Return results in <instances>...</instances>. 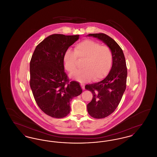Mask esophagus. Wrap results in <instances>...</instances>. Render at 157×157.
Listing matches in <instances>:
<instances>
[{"mask_svg":"<svg viewBox=\"0 0 157 157\" xmlns=\"http://www.w3.org/2000/svg\"><path fill=\"white\" fill-rule=\"evenodd\" d=\"M81 87H82V90H85V85H83V84H82V83H81Z\"/></svg>","mask_w":157,"mask_h":157,"instance_id":"obj_1","label":"esophagus"}]
</instances>
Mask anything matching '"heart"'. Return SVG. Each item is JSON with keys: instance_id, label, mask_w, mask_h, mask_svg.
I'll return each instance as SVG.
<instances>
[{"instance_id": "b5f03b06", "label": "heart", "mask_w": 157, "mask_h": 157, "mask_svg": "<svg viewBox=\"0 0 157 157\" xmlns=\"http://www.w3.org/2000/svg\"><path fill=\"white\" fill-rule=\"evenodd\" d=\"M78 59L83 60L82 69L71 76L79 82L93 79L95 82L105 78L111 71L113 56L109 48L91 39H85L75 46L74 51L68 48L63 53L64 67L70 74L77 69Z\"/></svg>"}]
</instances>
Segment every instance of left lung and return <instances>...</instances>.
I'll return each instance as SVG.
<instances>
[{
	"label": "left lung",
	"mask_w": 157,
	"mask_h": 157,
	"mask_svg": "<svg viewBox=\"0 0 157 157\" xmlns=\"http://www.w3.org/2000/svg\"><path fill=\"white\" fill-rule=\"evenodd\" d=\"M88 36L103 41L113 56L112 68L108 76L101 82L86 85L85 87L93 95L87 105L88 113L94 118H104L115 111L126 89V61L122 49L112 37L102 33H90Z\"/></svg>",
	"instance_id": "1"
}]
</instances>
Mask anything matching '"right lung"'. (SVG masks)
Wrapping results in <instances>:
<instances>
[{"mask_svg":"<svg viewBox=\"0 0 157 157\" xmlns=\"http://www.w3.org/2000/svg\"><path fill=\"white\" fill-rule=\"evenodd\" d=\"M79 35L53 34L36 46L30 62V86L39 108L62 118L71 111L70 102L81 94L78 82L70 81L64 71L63 56Z\"/></svg>","mask_w":157,"mask_h":157,"instance_id":"add662e5","label":"right lung"}]
</instances>
